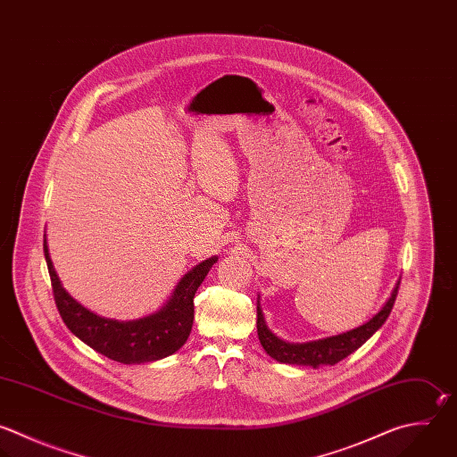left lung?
I'll use <instances>...</instances> for the list:
<instances>
[{"mask_svg":"<svg viewBox=\"0 0 457 457\" xmlns=\"http://www.w3.org/2000/svg\"><path fill=\"white\" fill-rule=\"evenodd\" d=\"M398 286L400 280L395 284L391 296L386 300V303L382 305V309L370 318L366 323L346 330L343 334L337 336H328V337H321V339H314V341H307V343H289L280 339L277 334H273L270 330V327L266 325L264 314H262V307H261V298H257V334H259V341L264 348V352L273 357L278 362H286V364H296V366H325V364H336L341 359H345L346 355H350L352 352H355L361 345H364L387 320L396 293H398Z\"/></svg>","mask_w":457,"mask_h":457,"instance_id":"1","label":"left lung"}]
</instances>
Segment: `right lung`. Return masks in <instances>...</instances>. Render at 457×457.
<instances>
[{
	"label": "right lung",
	"instance_id": "1",
	"mask_svg": "<svg viewBox=\"0 0 457 457\" xmlns=\"http://www.w3.org/2000/svg\"><path fill=\"white\" fill-rule=\"evenodd\" d=\"M45 257L54 286L55 303L66 327L93 350L123 364L159 361L184 346L195 320V293L212 264L218 262V257L214 255L189 270L173 289L170 300L154 314L139 320L120 321L95 314L64 289L54 268L46 237Z\"/></svg>",
	"mask_w": 457,
	"mask_h": 457
}]
</instances>
